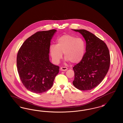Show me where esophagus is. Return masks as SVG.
<instances>
[{
    "instance_id": "obj_1",
    "label": "esophagus",
    "mask_w": 123,
    "mask_h": 123,
    "mask_svg": "<svg viewBox=\"0 0 123 123\" xmlns=\"http://www.w3.org/2000/svg\"><path fill=\"white\" fill-rule=\"evenodd\" d=\"M68 70V68L65 67H62L60 68V70L61 71H66Z\"/></svg>"
}]
</instances>
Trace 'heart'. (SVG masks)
Masks as SVG:
<instances>
[{
    "label": "heart",
    "instance_id": "1",
    "mask_svg": "<svg viewBox=\"0 0 123 123\" xmlns=\"http://www.w3.org/2000/svg\"><path fill=\"white\" fill-rule=\"evenodd\" d=\"M57 44L49 46V52L53 62L58 64L64 53L65 61L77 64L82 60L85 53L86 45L84 40L74 35L65 34L59 37Z\"/></svg>",
    "mask_w": 123,
    "mask_h": 123
}]
</instances>
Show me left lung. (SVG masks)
<instances>
[{"label":"left lung","instance_id":"1","mask_svg":"<svg viewBox=\"0 0 123 123\" xmlns=\"http://www.w3.org/2000/svg\"><path fill=\"white\" fill-rule=\"evenodd\" d=\"M84 38L86 53L82 60L73 67V85L81 90H91L105 78L110 66V56L105 43L85 29H72Z\"/></svg>","mask_w":123,"mask_h":123}]
</instances>
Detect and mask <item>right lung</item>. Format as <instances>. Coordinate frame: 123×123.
Segmentation results:
<instances>
[{"label":"right lung","mask_w":123,"mask_h":123,"mask_svg":"<svg viewBox=\"0 0 123 123\" xmlns=\"http://www.w3.org/2000/svg\"><path fill=\"white\" fill-rule=\"evenodd\" d=\"M56 29L36 32L28 38L18 51L17 64L25 87L35 93H43L52 87L59 66L49 60V46Z\"/></svg>","instance_id":"1"}]
</instances>
